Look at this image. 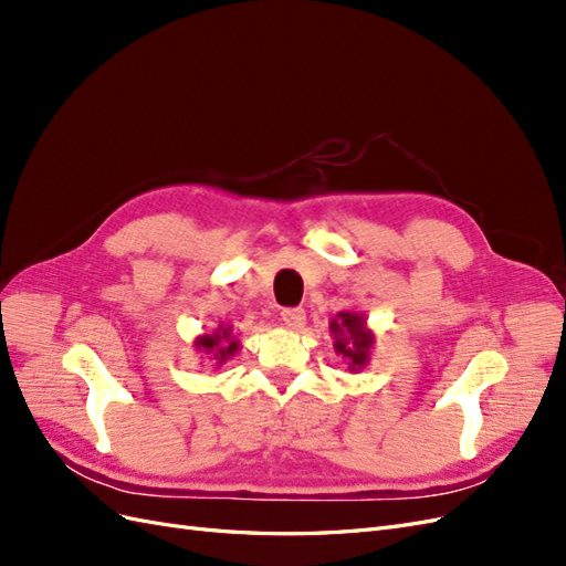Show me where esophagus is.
Instances as JSON below:
<instances>
[{"label":"esophagus","instance_id":"esophagus-1","mask_svg":"<svg viewBox=\"0 0 566 566\" xmlns=\"http://www.w3.org/2000/svg\"><path fill=\"white\" fill-rule=\"evenodd\" d=\"M281 318L287 328H302L306 321V314H304V310H300V306H290V310L281 312Z\"/></svg>","mask_w":566,"mask_h":566}]
</instances>
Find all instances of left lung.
<instances>
[{"instance_id": "8db88e82", "label": "left lung", "mask_w": 566, "mask_h": 566, "mask_svg": "<svg viewBox=\"0 0 566 566\" xmlns=\"http://www.w3.org/2000/svg\"><path fill=\"white\" fill-rule=\"evenodd\" d=\"M335 333V349L349 361L352 370L364 368L368 361V349L373 345V335L366 331V321L358 314H339L331 323Z\"/></svg>"}]
</instances>
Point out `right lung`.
Returning <instances> with one entry per match:
<instances>
[{"mask_svg":"<svg viewBox=\"0 0 566 566\" xmlns=\"http://www.w3.org/2000/svg\"><path fill=\"white\" fill-rule=\"evenodd\" d=\"M196 345H198V349H205V352L214 354V361L217 364H224L227 358L231 354H235V349H238V342L231 339V328H224V331L219 328V333H214V335L198 337Z\"/></svg>","mask_w":566,"mask_h":566,"instance_id":"obj_1","label":"right lung"}]
</instances>
